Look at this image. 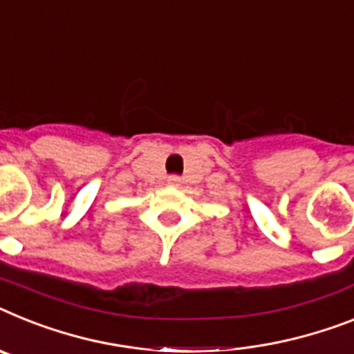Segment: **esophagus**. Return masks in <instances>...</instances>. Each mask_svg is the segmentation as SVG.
<instances>
[{
    "mask_svg": "<svg viewBox=\"0 0 354 354\" xmlns=\"http://www.w3.org/2000/svg\"><path fill=\"white\" fill-rule=\"evenodd\" d=\"M180 183H182V178L176 176V174H171V176L167 178V185L178 187V185H180Z\"/></svg>",
    "mask_w": 354,
    "mask_h": 354,
    "instance_id": "esophagus-1",
    "label": "esophagus"
}]
</instances>
